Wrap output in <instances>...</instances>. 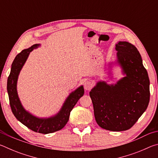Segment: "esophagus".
Masks as SVG:
<instances>
[{
    "instance_id": "34e87169",
    "label": "esophagus",
    "mask_w": 158,
    "mask_h": 158,
    "mask_svg": "<svg viewBox=\"0 0 158 158\" xmlns=\"http://www.w3.org/2000/svg\"><path fill=\"white\" fill-rule=\"evenodd\" d=\"M84 89L85 90H90L93 87V83L90 81H87L84 83Z\"/></svg>"
}]
</instances>
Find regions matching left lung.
<instances>
[{"instance_id":"8db88e82","label":"left lung","mask_w":158,"mask_h":158,"mask_svg":"<svg viewBox=\"0 0 158 158\" xmlns=\"http://www.w3.org/2000/svg\"><path fill=\"white\" fill-rule=\"evenodd\" d=\"M124 77L116 84L100 81L90 91L95 121L105 130L120 132L132 127L148 107L150 81L139 52L133 44L120 41L115 48ZM111 74V73H110Z\"/></svg>"}]
</instances>
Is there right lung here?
Segmentation results:
<instances>
[{
  "label": "right lung",
  "instance_id": "add662e5",
  "mask_svg": "<svg viewBox=\"0 0 158 158\" xmlns=\"http://www.w3.org/2000/svg\"><path fill=\"white\" fill-rule=\"evenodd\" d=\"M40 46L33 44L28 49L23 50L15 57L12 64L11 71L7 79V90L9 96L10 105L14 116L19 121L34 132L49 134L62 129L68 123L71 111L74 105L84 94V86L81 85L72 92L64 102L60 111L54 116L49 118H39L26 111L19 98L17 85L20 72L24 65L30 53Z\"/></svg>",
  "mask_w": 158,
  "mask_h": 158
}]
</instances>
